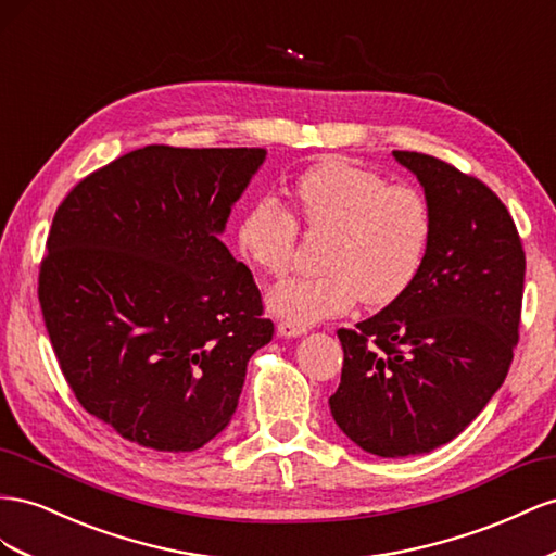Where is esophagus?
Instances as JSON below:
<instances>
[{"label": "esophagus", "instance_id": "34e87169", "mask_svg": "<svg viewBox=\"0 0 556 556\" xmlns=\"http://www.w3.org/2000/svg\"><path fill=\"white\" fill-rule=\"evenodd\" d=\"M277 332H279L281 338H300V336H305L307 328L305 326H295L291 321H279L277 324Z\"/></svg>", "mask_w": 556, "mask_h": 556}]
</instances>
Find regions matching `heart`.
Returning <instances> with one entry per match:
<instances>
[{
    "label": "heart",
    "mask_w": 556,
    "mask_h": 556,
    "mask_svg": "<svg viewBox=\"0 0 556 556\" xmlns=\"http://www.w3.org/2000/svg\"><path fill=\"white\" fill-rule=\"evenodd\" d=\"M293 204L309 230L330 232L321 258L326 273L269 289L265 303L279 319L312 326L346 312L356 298L382 307L419 275L433 216L417 188L389 186L377 172L328 157L295 179ZM295 240L293 214L273 195L253 202L237 228L240 251L275 277L291 267Z\"/></svg>",
    "instance_id": "heart-1"
}]
</instances>
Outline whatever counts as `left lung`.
<instances>
[{"label": "left lung", "mask_w": 556, "mask_h": 556, "mask_svg": "<svg viewBox=\"0 0 556 556\" xmlns=\"http://www.w3.org/2000/svg\"><path fill=\"white\" fill-rule=\"evenodd\" d=\"M391 155L424 188L431 244L403 295L338 330L344 366L328 405L363 452L403 458L447 445L501 389L519 338L527 261L494 190L433 155Z\"/></svg>", "instance_id": "left-lung-1"}]
</instances>
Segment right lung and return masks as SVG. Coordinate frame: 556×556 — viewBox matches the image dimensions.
Instances as JSON below:
<instances>
[{"label":"right lung","instance_id":"add662e5","mask_svg":"<svg viewBox=\"0 0 556 556\" xmlns=\"http://www.w3.org/2000/svg\"><path fill=\"white\" fill-rule=\"evenodd\" d=\"M263 163V149L151 144L92 172L55 212L46 330L78 403L135 445H207L273 340L251 269L220 242Z\"/></svg>","mask_w":556,"mask_h":556}]
</instances>
